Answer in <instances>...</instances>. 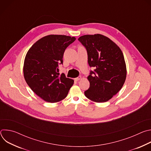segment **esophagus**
<instances>
[{
	"mask_svg": "<svg viewBox=\"0 0 151 151\" xmlns=\"http://www.w3.org/2000/svg\"><path fill=\"white\" fill-rule=\"evenodd\" d=\"M81 79V76H79V77H78V78H75V81H79Z\"/></svg>",
	"mask_w": 151,
	"mask_h": 151,
	"instance_id": "1",
	"label": "esophagus"
}]
</instances>
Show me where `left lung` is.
<instances>
[{
    "label": "left lung",
    "instance_id": "obj_1",
    "mask_svg": "<svg viewBox=\"0 0 151 151\" xmlns=\"http://www.w3.org/2000/svg\"><path fill=\"white\" fill-rule=\"evenodd\" d=\"M78 40L87 49L90 66L95 68L87 77L90 85L85 96L97 103L109 100L122 88L127 76L121 50L101 34L83 35Z\"/></svg>",
    "mask_w": 151,
    "mask_h": 151
}]
</instances>
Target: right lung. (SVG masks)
<instances>
[{
  "label": "right lung",
  "instance_id": "right-lung-1",
  "mask_svg": "<svg viewBox=\"0 0 151 151\" xmlns=\"http://www.w3.org/2000/svg\"><path fill=\"white\" fill-rule=\"evenodd\" d=\"M75 37L50 35L36 41L25 57L23 73L32 90L45 101L58 102L67 96L74 81L60 75L66 48L75 40Z\"/></svg>",
  "mask_w": 151,
  "mask_h": 151
}]
</instances>
